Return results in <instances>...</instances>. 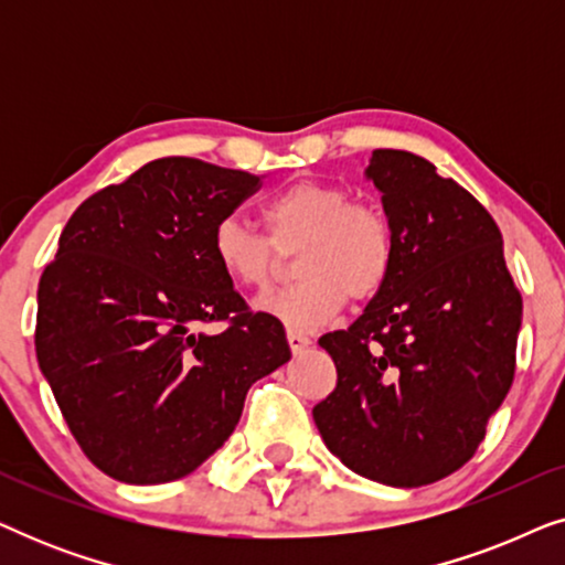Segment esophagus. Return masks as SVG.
<instances>
[{
	"instance_id": "34e87169",
	"label": "esophagus",
	"mask_w": 565,
	"mask_h": 565,
	"mask_svg": "<svg viewBox=\"0 0 565 565\" xmlns=\"http://www.w3.org/2000/svg\"><path fill=\"white\" fill-rule=\"evenodd\" d=\"M288 344H290L292 354H300L303 350H308L311 339H308L306 334H300V331H296V329H288Z\"/></svg>"
}]
</instances>
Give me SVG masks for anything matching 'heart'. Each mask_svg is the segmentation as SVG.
<instances>
[{"label": "heart", "mask_w": 565, "mask_h": 565, "mask_svg": "<svg viewBox=\"0 0 565 565\" xmlns=\"http://www.w3.org/2000/svg\"><path fill=\"white\" fill-rule=\"evenodd\" d=\"M267 236L236 215L215 223L211 249L215 265L242 288H265L277 252L298 245L292 269L300 280L267 290L254 311L288 329L313 331L342 311L347 296L370 300L383 290L393 267V226L381 207L358 203L339 184L303 180L262 205Z\"/></svg>", "instance_id": "obj_1"}]
</instances>
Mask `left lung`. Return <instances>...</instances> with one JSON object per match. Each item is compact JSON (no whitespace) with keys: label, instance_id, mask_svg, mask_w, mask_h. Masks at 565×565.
I'll return each instance as SVG.
<instances>
[{"label":"left lung","instance_id":"left-lung-1","mask_svg":"<svg viewBox=\"0 0 565 565\" xmlns=\"http://www.w3.org/2000/svg\"><path fill=\"white\" fill-rule=\"evenodd\" d=\"M365 180L396 254L360 319L319 339L337 388L313 422L354 473L414 489L455 473L483 443L512 388L522 298L489 211L431 161L377 149Z\"/></svg>","mask_w":565,"mask_h":565}]
</instances>
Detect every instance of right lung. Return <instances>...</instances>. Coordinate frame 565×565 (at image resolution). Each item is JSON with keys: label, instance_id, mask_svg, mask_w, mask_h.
Returning <instances> with one entry per match:
<instances>
[{"label": "right lung", "instance_id": "1", "mask_svg": "<svg viewBox=\"0 0 565 565\" xmlns=\"http://www.w3.org/2000/svg\"><path fill=\"white\" fill-rule=\"evenodd\" d=\"M262 174L167 157L76 207L38 285L35 354L103 473L167 483L236 429L246 391L290 360L285 329L249 313L211 236ZM228 320L218 335L202 323Z\"/></svg>", "mask_w": 565, "mask_h": 565}]
</instances>
